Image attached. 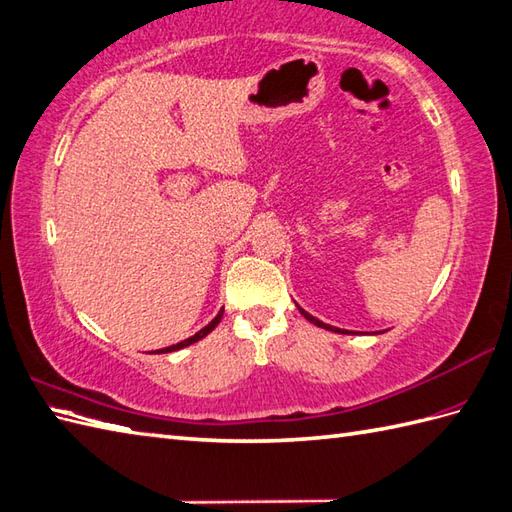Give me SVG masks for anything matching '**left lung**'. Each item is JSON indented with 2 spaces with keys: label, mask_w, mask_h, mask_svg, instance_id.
<instances>
[{
  "label": "left lung",
  "mask_w": 512,
  "mask_h": 512,
  "mask_svg": "<svg viewBox=\"0 0 512 512\" xmlns=\"http://www.w3.org/2000/svg\"><path fill=\"white\" fill-rule=\"evenodd\" d=\"M300 313L306 317V320H309V322H313L315 326H320V328H326V331H335V333H348V331H339V328H335V326H328V324H324V322H320V320H315V317L313 315H309V313H306V311H302L300 309Z\"/></svg>",
  "instance_id": "1"
}]
</instances>
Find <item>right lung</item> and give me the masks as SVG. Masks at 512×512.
I'll return each mask as SVG.
<instances>
[{
    "instance_id": "add662e5",
    "label": "right lung",
    "mask_w": 512,
    "mask_h": 512,
    "mask_svg": "<svg viewBox=\"0 0 512 512\" xmlns=\"http://www.w3.org/2000/svg\"><path fill=\"white\" fill-rule=\"evenodd\" d=\"M221 317H223V311L214 317V320L206 326V328H201V331L197 333V335H192V337H188V339H184V342H179V344H175V346H168V348H162V350H155V352H173V350H179V348H186V346H190V344H195V342H199V339H203L206 337L210 331H214V326H217L219 322H221Z\"/></svg>"
}]
</instances>
